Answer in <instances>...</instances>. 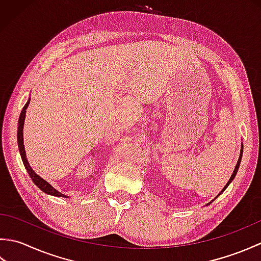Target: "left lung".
I'll return each mask as SVG.
<instances>
[{
    "label": "left lung",
    "mask_w": 261,
    "mask_h": 261,
    "mask_svg": "<svg viewBox=\"0 0 261 261\" xmlns=\"http://www.w3.org/2000/svg\"><path fill=\"white\" fill-rule=\"evenodd\" d=\"M242 152H243V147H241V151H240V157H239V159H238V163H237V165H236V168H234V170H233V173H232V175H231V177H230V179H229V181L228 182H226V185L223 187V190L222 191H221L220 192V194H219V195H221V194H222L225 190H226V187H228L229 186V184H230V182L232 181V180H233L234 179V177H236V175H237V173H238V169H239V166H240V163H241V158H242ZM218 195V196H219ZM218 196H216V197H218ZM215 197V198H216ZM214 198V199H215ZM214 199H213V201H214ZM212 201V202H213ZM212 202H210L208 204H211V203H212ZM207 204V205H208Z\"/></svg>",
    "instance_id": "1"
}]
</instances>
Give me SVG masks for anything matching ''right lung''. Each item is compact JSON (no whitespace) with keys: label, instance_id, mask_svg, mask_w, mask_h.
Returning a JSON list of instances; mask_svg holds the SVG:
<instances>
[{"label":"right lung","instance_id":"add662e5","mask_svg":"<svg viewBox=\"0 0 261 261\" xmlns=\"http://www.w3.org/2000/svg\"><path fill=\"white\" fill-rule=\"evenodd\" d=\"M29 103H30V98L28 99V102L25 103V105L23 107L21 111V114H20V118H19V123H18V146H19V150H20V154H21V158H22V162H23V165L25 169L28 170V174L30 175L32 181L35 182V184L40 188L42 192H45L46 194H49V195H53V196H59V197H68L64 195L60 192H58L57 190H55V188L49 184L48 181H46L45 179H42L40 176L37 175L33 169L31 168V166L28 163V159H27V154H25V150H24V145H23V125H24V119H25V112H27V109L29 107Z\"/></svg>","mask_w":261,"mask_h":261}]
</instances>
